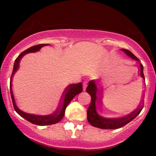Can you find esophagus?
<instances>
[{
	"label": "esophagus",
	"mask_w": 156,
	"mask_h": 156,
	"mask_svg": "<svg viewBox=\"0 0 156 156\" xmlns=\"http://www.w3.org/2000/svg\"><path fill=\"white\" fill-rule=\"evenodd\" d=\"M87 85H88V82H87V81H83V91L86 90V89H87Z\"/></svg>",
	"instance_id": "1"
}]
</instances>
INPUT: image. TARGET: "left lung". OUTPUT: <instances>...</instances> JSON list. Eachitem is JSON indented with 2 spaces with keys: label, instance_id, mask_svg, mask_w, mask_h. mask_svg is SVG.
Wrapping results in <instances>:
<instances>
[{
  "label": "left lung",
  "instance_id": "left-lung-1",
  "mask_svg": "<svg viewBox=\"0 0 156 156\" xmlns=\"http://www.w3.org/2000/svg\"><path fill=\"white\" fill-rule=\"evenodd\" d=\"M127 55L133 58V60L139 62L140 67V76L144 80V76L143 73V66L137 57H136L131 52L126 49H121ZM87 92L92 98L91 103L87 110V119L92 126L101 129H117L125 126L130 121L135 119L142 110L144 107V100H142L140 105L136 109L133 111L130 114L122 117H111L102 108V97L101 90L100 89L99 83L95 79H93L89 82V85L87 88Z\"/></svg>",
  "mask_w": 156,
  "mask_h": 156
}]
</instances>
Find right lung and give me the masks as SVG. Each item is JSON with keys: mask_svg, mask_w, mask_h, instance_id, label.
<instances>
[{"mask_svg": "<svg viewBox=\"0 0 156 156\" xmlns=\"http://www.w3.org/2000/svg\"><path fill=\"white\" fill-rule=\"evenodd\" d=\"M45 45H48V44H37V45L33 46L28 49L26 50L21 53L20 54L18 55L17 58H16L15 64H14L13 71H12V75L11 78H12V76L15 74V73L19 67V63L20 61L27 53H34V52L39 51L42 47ZM12 81V80H11ZM83 91V88H82V83H73L69 84L67 88L64 90L63 95H62V101L59 105H58V108L54 112L52 113L51 114H48V115H39V114H30V113H26L23 111L21 110L18 108L16 103L15 97H14L13 92L12 89L11 88V97H12V103H13L14 108H15V112L19 114L20 116L26 119L30 122L33 123V124L37 125H49L55 124V123L58 122L62 120L64 115V112H65V109L67 108V105L70 103L71 101L76 96L77 94H79Z\"/></svg>", "mask_w": 156, "mask_h": 156, "instance_id": "right-lung-1", "label": "right lung"}]
</instances>
